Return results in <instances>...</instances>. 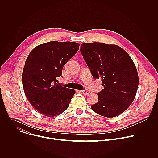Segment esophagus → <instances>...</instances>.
Here are the masks:
<instances>
[{
  "label": "esophagus",
  "mask_w": 158,
  "mask_h": 158,
  "mask_svg": "<svg viewBox=\"0 0 158 158\" xmlns=\"http://www.w3.org/2000/svg\"><path fill=\"white\" fill-rule=\"evenodd\" d=\"M79 93H80L81 94H87L89 93V91H84V90H80V91H79Z\"/></svg>",
  "instance_id": "esophagus-1"
}]
</instances>
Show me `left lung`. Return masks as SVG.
Here are the masks:
<instances>
[{
  "instance_id": "left-lung-1",
  "label": "left lung",
  "mask_w": 158,
  "mask_h": 158,
  "mask_svg": "<svg viewBox=\"0 0 158 158\" xmlns=\"http://www.w3.org/2000/svg\"><path fill=\"white\" fill-rule=\"evenodd\" d=\"M81 52L94 79H101L104 89L91 106L97 114L114 118L133 102L139 85L137 69L129 55L116 45L83 43Z\"/></svg>"
}]
</instances>
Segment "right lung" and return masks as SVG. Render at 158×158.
<instances>
[{"mask_svg":"<svg viewBox=\"0 0 158 158\" xmlns=\"http://www.w3.org/2000/svg\"><path fill=\"white\" fill-rule=\"evenodd\" d=\"M79 44L51 41L32 50L22 71V85L26 98L39 113L54 117L69 107L75 91L57 84L62 68L77 52Z\"/></svg>","mask_w":158,"mask_h":158,"instance_id":"right-lung-1","label":"right lung"}]
</instances>
